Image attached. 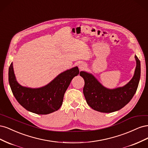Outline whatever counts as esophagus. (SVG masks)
I'll return each mask as SVG.
<instances>
[{"label": "esophagus", "instance_id": "1", "mask_svg": "<svg viewBox=\"0 0 148 148\" xmlns=\"http://www.w3.org/2000/svg\"><path fill=\"white\" fill-rule=\"evenodd\" d=\"M79 68L80 69V70H83V69L85 68V65H84V64H80V65H79Z\"/></svg>", "mask_w": 148, "mask_h": 148}]
</instances>
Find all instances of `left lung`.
<instances>
[{"label": "left lung", "instance_id": "obj_1", "mask_svg": "<svg viewBox=\"0 0 148 148\" xmlns=\"http://www.w3.org/2000/svg\"><path fill=\"white\" fill-rule=\"evenodd\" d=\"M136 67L133 78L123 87L114 89L104 88L91 74L80 71L84 80L83 94L87 104L94 110L110 113L119 110L131 101L137 90L141 75L140 61L135 56Z\"/></svg>", "mask_w": 148, "mask_h": 148}]
</instances>
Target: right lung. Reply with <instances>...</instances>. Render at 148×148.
Wrapping results in <instances>:
<instances>
[{"instance_id": "right-lung-1", "label": "right lung", "mask_w": 148, "mask_h": 148, "mask_svg": "<svg viewBox=\"0 0 148 148\" xmlns=\"http://www.w3.org/2000/svg\"><path fill=\"white\" fill-rule=\"evenodd\" d=\"M79 72L78 67H74L58 75L46 86L32 89L18 83L12 63L8 70V82L13 96L21 106L31 112L44 115L59 109L71 79Z\"/></svg>"}]
</instances>
